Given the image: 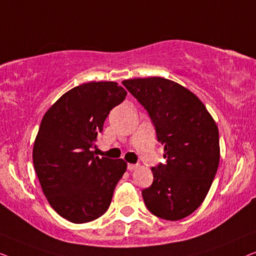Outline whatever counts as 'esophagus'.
<instances>
[{
    "instance_id": "1",
    "label": "esophagus",
    "mask_w": 256,
    "mask_h": 256,
    "mask_svg": "<svg viewBox=\"0 0 256 256\" xmlns=\"http://www.w3.org/2000/svg\"><path fill=\"white\" fill-rule=\"evenodd\" d=\"M138 168V164H128V170H134V169Z\"/></svg>"
}]
</instances>
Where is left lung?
Wrapping results in <instances>:
<instances>
[{"instance_id":"1","label":"left lung","mask_w":256,"mask_h":256,"mask_svg":"<svg viewBox=\"0 0 256 256\" xmlns=\"http://www.w3.org/2000/svg\"><path fill=\"white\" fill-rule=\"evenodd\" d=\"M123 84L148 112L167 160L152 168L153 183L142 192L144 202L166 220L188 217L203 203L217 172V124L198 97L174 81L154 76Z\"/></svg>"}]
</instances>
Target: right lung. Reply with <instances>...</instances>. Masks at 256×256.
I'll use <instances>...</instances> for the list:
<instances>
[{
	"label": "right lung",
	"mask_w": 256,
	"mask_h": 256,
	"mask_svg": "<svg viewBox=\"0 0 256 256\" xmlns=\"http://www.w3.org/2000/svg\"><path fill=\"white\" fill-rule=\"evenodd\" d=\"M126 95L117 82L84 84L64 92L42 120L32 152L36 172L53 210L75 224L109 208L126 170L123 159H100L92 150L108 114Z\"/></svg>",
	"instance_id": "1"
}]
</instances>
